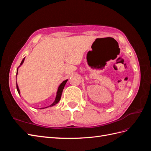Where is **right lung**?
Wrapping results in <instances>:
<instances>
[{"label":"right lung","mask_w":151,"mask_h":151,"mask_svg":"<svg viewBox=\"0 0 151 151\" xmlns=\"http://www.w3.org/2000/svg\"><path fill=\"white\" fill-rule=\"evenodd\" d=\"M24 59H25V58H24L23 59H22V62H21V63L20 65H21L22 64V63H23L24 60ZM19 67H20V66H19ZM18 68H19V67H18ZM18 68H17V73H16L17 74ZM67 81H68V79H67V80H65V81H63L62 83L60 84V86H59L58 88L56 98H55V99L54 102H53L51 105H50V106H47V107H45V108H40V109H44V108H48V107L53 106H54V105H55L56 104H57V103L59 102V101H60V98H61V96H62V94L63 89V88H64L65 85L66 83L67 82ZM16 88H17V92H18V93H19V94H20V91H19V88H18V86H17V82H16Z\"/></svg>","instance_id":"1"}]
</instances>
